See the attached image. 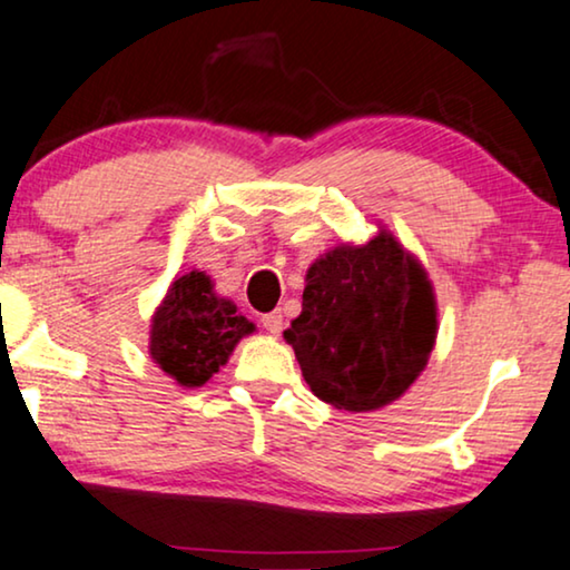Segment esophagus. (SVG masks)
Returning <instances> with one entry per match:
<instances>
[{
  "instance_id": "esophagus-1",
  "label": "esophagus",
  "mask_w": 570,
  "mask_h": 570,
  "mask_svg": "<svg viewBox=\"0 0 570 570\" xmlns=\"http://www.w3.org/2000/svg\"><path fill=\"white\" fill-rule=\"evenodd\" d=\"M262 326L267 330L269 334H279L283 332V314L279 311H272V314H264L262 316Z\"/></svg>"
}]
</instances>
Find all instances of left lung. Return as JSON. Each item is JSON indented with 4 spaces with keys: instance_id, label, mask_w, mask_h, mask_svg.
I'll list each match as a JSON object with an SVG mask.
<instances>
[{
    "instance_id": "obj_1",
    "label": "left lung",
    "mask_w": 570,
    "mask_h": 570,
    "mask_svg": "<svg viewBox=\"0 0 570 570\" xmlns=\"http://www.w3.org/2000/svg\"><path fill=\"white\" fill-rule=\"evenodd\" d=\"M439 334L433 283L392 230L340 244L306 272L303 311L283 332L318 400L347 412L386 407L425 371Z\"/></svg>"
}]
</instances>
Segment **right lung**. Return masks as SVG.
I'll use <instances>...</instances> for the list:
<instances>
[{"label":"right lung","mask_w":570,"mask_h":570,"mask_svg":"<svg viewBox=\"0 0 570 570\" xmlns=\"http://www.w3.org/2000/svg\"><path fill=\"white\" fill-rule=\"evenodd\" d=\"M256 326L230 298L215 293L207 272L176 275L150 322V357L178 386H205Z\"/></svg>","instance_id":"1"}]
</instances>
